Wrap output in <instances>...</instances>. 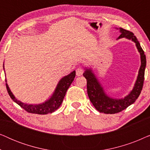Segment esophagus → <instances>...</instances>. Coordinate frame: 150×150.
<instances>
[{
  "mask_svg": "<svg viewBox=\"0 0 150 150\" xmlns=\"http://www.w3.org/2000/svg\"><path fill=\"white\" fill-rule=\"evenodd\" d=\"M83 72H84V69L83 68H81V67H79V68H77L76 70V74L78 76H80L83 75Z\"/></svg>",
  "mask_w": 150,
  "mask_h": 150,
  "instance_id": "1",
  "label": "esophagus"
}]
</instances>
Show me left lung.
I'll use <instances>...</instances> for the list:
<instances>
[{"label": "left lung", "mask_w": 150, "mask_h": 150, "mask_svg": "<svg viewBox=\"0 0 150 150\" xmlns=\"http://www.w3.org/2000/svg\"><path fill=\"white\" fill-rule=\"evenodd\" d=\"M120 33L117 40L126 38L134 42L137 49L140 54L141 66L139 69L138 76L135 81L132 89L124 98H116L108 96L106 93L104 87L100 83L99 79L93 72V69L90 67H84L85 71L83 76L87 79V93L90 101L96 110L106 114H114L122 111L127 107L132 104L140 95L144 81L145 69L146 67V57L144 51L141 48L139 41L132 32L122 28H116Z\"/></svg>", "instance_id": "1"}]
</instances>
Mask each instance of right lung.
I'll return each instance as SVG.
<instances>
[{
    "mask_svg": "<svg viewBox=\"0 0 150 150\" xmlns=\"http://www.w3.org/2000/svg\"><path fill=\"white\" fill-rule=\"evenodd\" d=\"M3 69H5L3 64ZM76 76V71H71L68 75L65 76L59 80L58 84L56 86L54 92L50 96V98L46 100V101L40 104H27L22 102L18 100L15 97L12 93L11 89L7 83V79L6 81V87L8 91V93L13 101L18 104V105L21 106L22 108L30 113H35L40 115H46L48 113H52L54 112L57 108H59L62 103L63 98H64L65 93H66L67 90L68 89L69 86L71 85L74 79Z\"/></svg>",
    "mask_w": 150,
    "mask_h": 150,
    "instance_id": "add662e5",
    "label": "right lung"
}]
</instances>
